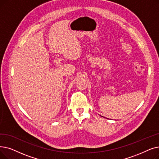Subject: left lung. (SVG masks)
I'll list each match as a JSON object with an SVG mask.
<instances>
[{"mask_svg":"<svg viewBox=\"0 0 159 159\" xmlns=\"http://www.w3.org/2000/svg\"><path fill=\"white\" fill-rule=\"evenodd\" d=\"M101 117H103V116H101ZM103 118H105V117H103Z\"/></svg>","mask_w":159,"mask_h":159,"instance_id":"left-lung-1","label":"left lung"}]
</instances>
